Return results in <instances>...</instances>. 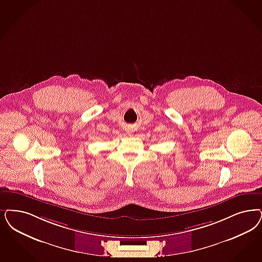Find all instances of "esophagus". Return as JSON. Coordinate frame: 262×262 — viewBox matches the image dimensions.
<instances>
[{
  "mask_svg": "<svg viewBox=\"0 0 262 262\" xmlns=\"http://www.w3.org/2000/svg\"><path fill=\"white\" fill-rule=\"evenodd\" d=\"M127 134H128V135H130V132H129V130H128V132H127Z\"/></svg>",
  "mask_w": 262,
  "mask_h": 262,
  "instance_id": "34e87169",
  "label": "esophagus"
}]
</instances>
